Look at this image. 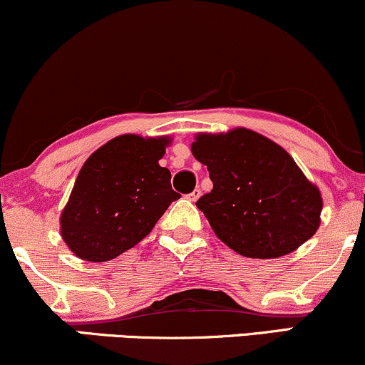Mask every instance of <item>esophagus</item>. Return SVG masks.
I'll use <instances>...</instances> for the list:
<instances>
[{"label":"esophagus","instance_id":"esophagus-1","mask_svg":"<svg viewBox=\"0 0 365 365\" xmlns=\"http://www.w3.org/2000/svg\"><path fill=\"white\" fill-rule=\"evenodd\" d=\"M200 196H201V191L196 187V190L192 191V192H190V195H187L186 197H187V200H190V201H196Z\"/></svg>","mask_w":365,"mask_h":365}]
</instances>
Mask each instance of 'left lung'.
I'll use <instances>...</instances> for the list:
<instances>
[{"instance_id":"8db88e82","label":"left lung","mask_w":365,"mask_h":365,"mask_svg":"<svg viewBox=\"0 0 365 365\" xmlns=\"http://www.w3.org/2000/svg\"><path fill=\"white\" fill-rule=\"evenodd\" d=\"M191 152L213 182L196 206L230 249L252 259H276L317 233L320 190L276 142L235 128L196 135Z\"/></svg>"}]
</instances>
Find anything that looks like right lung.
Instances as JSON below:
<instances>
[{
	"label": "right lung",
	"mask_w": 365,
	"mask_h": 365,
	"mask_svg": "<svg viewBox=\"0 0 365 365\" xmlns=\"http://www.w3.org/2000/svg\"><path fill=\"white\" fill-rule=\"evenodd\" d=\"M169 137L120 135L89 155L61 213V235L79 259L105 262L145 238L173 201L159 160Z\"/></svg>",
	"instance_id": "obj_1"
}]
</instances>
